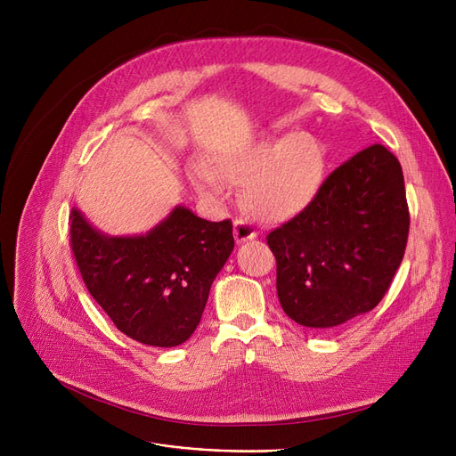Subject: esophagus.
I'll return each instance as SVG.
<instances>
[{
    "label": "esophagus",
    "instance_id": "34e87169",
    "mask_svg": "<svg viewBox=\"0 0 456 456\" xmlns=\"http://www.w3.org/2000/svg\"><path fill=\"white\" fill-rule=\"evenodd\" d=\"M253 238H256V231L249 224H246L244 220H234V240L238 244L253 240Z\"/></svg>",
    "mask_w": 456,
    "mask_h": 456
}]
</instances>
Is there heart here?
<instances>
[{
    "instance_id": "b5f03b06",
    "label": "heart",
    "mask_w": 456,
    "mask_h": 456,
    "mask_svg": "<svg viewBox=\"0 0 456 456\" xmlns=\"http://www.w3.org/2000/svg\"><path fill=\"white\" fill-rule=\"evenodd\" d=\"M327 155L323 143L310 133L268 138L222 157L221 177L244 186L242 207L258 222L279 224L294 218L314 201L325 181ZM210 167H194L198 186L208 194H222V181Z\"/></svg>"
}]
</instances>
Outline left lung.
<instances>
[{
	"label": "left lung",
	"mask_w": 456,
	"mask_h": 456,
	"mask_svg": "<svg viewBox=\"0 0 456 456\" xmlns=\"http://www.w3.org/2000/svg\"><path fill=\"white\" fill-rule=\"evenodd\" d=\"M409 227L399 160L380 143L358 151L266 236L286 316L325 330L370 313L390 289Z\"/></svg>",
	"instance_id": "left-lung-1"
}]
</instances>
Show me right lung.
<instances>
[{
  "instance_id": "right-lung-1",
  "label": "right lung",
  "mask_w": 456,
  "mask_h": 456,
  "mask_svg": "<svg viewBox=\"0 0 456 456\" xmlns=\"http://www.w3.org/2000/svg\"><path fill=\"white\" fill-rule=\"evenodd\" d=\"M69 244L90 296L118 330L140 344L174 347L200 325L234 238L231 220L207 222L186 207L140 236L102 234L71 208Z\"/></svg>"
}]
</instances>
